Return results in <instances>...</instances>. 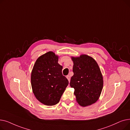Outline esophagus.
Segmentation results:
<instances>
[{
	"instance_id": "esophagus-1",
	"label": "esophagus",
	"mask_w": 130,
	"mask_h": 130,
	"mask_svg": "<svg viewBox=\"0 0 130 130\" xmlns=\"http://www.w3.org/2000/svg\"><path fill=\"white\" fill-rule=\"evenodd\" d=\"M66 78H67L68 80H69V82H70V79H71V77H70V75H67V76H66Z\"/></svg>"
}]
</instances>
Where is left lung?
Masks as SVG:
<instances>
[{"label": "left lung", "mask_w": 130, "mask_h": 130, "mask_svg": "<svg viewBox=\"0 0 130 130\" xmlns=\"http://www.w3.org/2000/svg\"><path fill=\"white\" fill-rule=\"evenodd\" d=\"M72 59L74 75L70 86L74 88L76 101L80 106L90 105L98 100L103 89V80L100 69L96 61L86 55Z\"/></svg>", "instance_id": "8db88e82"}]
</instances>
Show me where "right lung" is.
Returning a JSON list of instances; mask_svg holds the SVG:
<instances>
[{"mask_svg":"<svg viewBox=\"0 0 130 130\" xmlns=\"http://www.w3.org/2000/svg\"><path fill=\"white\" fill-rule=\"evenodd\" d=\"M58 57L52 52L40 56L34 65L31 74L33 93L41 103L48 106L56 105L69 85L62 74L63 67Z\"/></svg>","mask_w":130,"mask_h":130,"instance_id":"right-lung-1","label":"right lung"}]
</instances>
